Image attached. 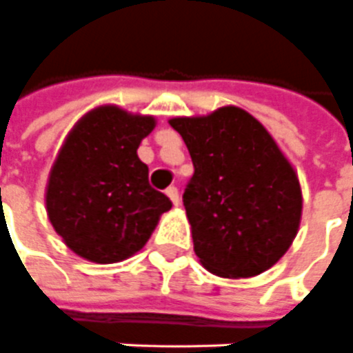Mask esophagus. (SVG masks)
Returning <instances> with one entry per match:
<instances>
[{"mask_svg":"<svg viewBox=\"0 0 353 353\" xmlns=\"http://www.w3.org/2000/svg\"><path fill=\"white\" fill-rule=\"evenodd\" d=\"M167 196H169V199H171L172 205H174V207H179V205H181V197H179V190L174 188V186H171V188H167Z\"/></svg>","mask_w":353,"mask_h":353,"instance_id":"obj_1","label":"esophagus"}]
</instances>
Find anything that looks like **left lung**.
Wrapping results in <instances>:
<instances>
[{"mask_svg":"<svg viewBox=\"0 0 353 353\" xmlns=\"http://www.w3.org/2000/svg\"><path fill=\"white\" fill-rule=\"evenodd\" d=\"M188 146L194 176L184 192L194 251L228 279L272 268L299 234V174L268 129L237 106L171 117Z\"/></svg>","mask_w":353,"mask_h":353,"instance_id":"1","label":"left lung"}]
</instances>
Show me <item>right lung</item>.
Here are the masks:
<instances>
[{"label": "right lung", "mask_w": 353, "mask_h": 353, "mask_svg": "<svg viewBox=\"0 0 353 353\" xmlns=\"http://www.w3.org/2000/svg\"><path fill=\"white\" fill-rule=\"evenodd\" d=\"M154 127V116L102 104L66 134L47 179L45 209L77 256L97 264L129 259L172 207L150 186L148 165L137 154Z\"/></svg>", "instance_id": "1"}]
</instances>
